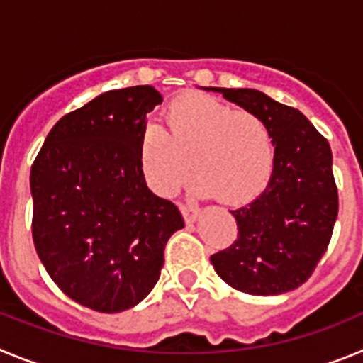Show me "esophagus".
I'll return each mask as SVG.
<instances>
[{
    "instance_id": "1",
    "label": "esophagus",
    "mask_w": 363,
    "mask_h": 363,
    "mask_svg": "<svg viewBox=\"0 0 363 363\" xmlns=\"http://www.w3.org/2000/svg\"><path fill=\"white\" fill-rule=\"evenodd\" d=\"M182 214H184L185 221L187 223H192V221H196V218L200 216V209H198L196 205H192V203H182Z\"/></svg>"
}]
</instances>
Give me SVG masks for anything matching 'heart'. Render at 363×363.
I'll use <instances>...</instances> for the list:
<instances>
[{
  "label": "heart",
  "instance_id": "1",
  "mask_svg": "<svg viewBox=\"0 0 363 363\" xmlns=\"http://www.w3.org/2000/svg\"><path fill=\"white\" fill-rule=\"evenodd\" d=\"M274 160V138L262 118L201 94L174 99L165 127L150 123L140 147L143 176L160 196L176 194L196 172V191L227 203L258 196L271 179Z\"/></svg>",
  "mask_w": 363,
  "mask_h": 363
}]
</instances>
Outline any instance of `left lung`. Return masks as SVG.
Segmentation results:
<instances>
[{"label": "left lung", "mask_w": 363, "mask_h": 363, "mask_svg": "<svg viewBox=\"0 0 363 363\" xmlns=\"http://www.w3.org/2000/svg\"><path fill=\"white\" fill-rule=\"evenodd\" d=\"M259 116L271 129L277 160L265 191L230 211L238 238L211 256L221 280L255 296L289 293L309 280L331 242L338 191L329 142L298 108L255 89L201 86Z\"/></svg>", "instance_id": "8db88e82"}]
</instances>
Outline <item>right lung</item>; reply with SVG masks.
<instances>
[{"mask_svg":"<svg viewBox=\"0 0 363 363\" xmlns=\"http://www.w3.org/2000/svg\"><path fill=\"white\" fill-rule=\"evenodd\" d=\"M163 98L138 85L99 94L52 127L30 169L32 238L54 284L79 306L121 313L160 280L184 218L145 184L140 147Z\"/></svg>","mask_w":363,"mask_h":363,"instance_id":"obj_1","label":"right lung"}]
</instances>
